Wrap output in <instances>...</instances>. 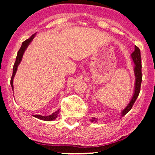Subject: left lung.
I'll list each match as a JSON object with an SVG mask.
<instances>
[{"label":"left lung","instance_id":"8db88e82","mask_svg":"<svg viewBox=\"0 0 155 155\" xmlns=\"http://www.w3.org/2000/svg\"><path fill=\"white\" fill-rule=\"evenodd\" d=\"M131 57L133 62L135 63V66L134 68L135 75V92L133 94V97L132 99H131L130 103L125 108V109L122 112V116L126 115L130 110L132 109L133 104H134L135 101L138 97L139 93L140 92V86L142 82V78H143V75H142V64H141V56H140V50L137 46H135V51L131 54ZM94 120L97 121V119L95 118H93L91 121L93 122Z\"/></svg>","mask_w":155,"mask_h":155}]
</instances>
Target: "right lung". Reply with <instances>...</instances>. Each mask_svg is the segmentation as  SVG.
<instances>
[{"instance_id":"add662e5","label":"right lung","mask_w":155,"mask_h":155,"mask_svg":"<svg viewBox=\"0 0 155 155\" xmlns=\"http://www.w3.org/2000/svg\"><path fill=\"white\" fill-rule=\"evenodd\" d=\"M35 37V34H34V35H31V37L29 38V39L25 40V41H23L22 46H21L20 48L18 51V55H17V57H16L15 62L14 65H13V72H12L11 80H10V84H11V86H12V89H13V84H13V78H14L15 75V73H16V71H17V69H18V65L20 64V61H22V58L23 54H24L25 51L26 50L27 47L28 46L29 43H30V42L32 41V39H34V37ZM58 112H59V110H58L57 111L54 112V113H53L52 114H51V115L48 116H41V115H34L33 116H35V117L39 118V119H41V120H53L57 117V116H58Z\"/></svg>"}]
</instances>
